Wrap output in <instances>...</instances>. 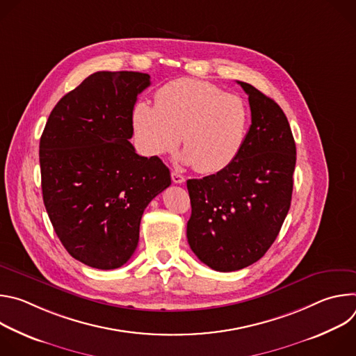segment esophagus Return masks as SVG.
Here are the masks:
<instances>
[{
  "label": "esophagus",
  "mask_w": 356,
  "mask_h": 356,
  "mask_svg": "<svg viewBox=\"0 0 356 356\" xmlns=\"http://www.w3.org/2000/svg\"><path fill=\"white\" fill-rule=\"evenodd\" d=\"M184 176L183 175H180V173H177V172H172V181L173 183H176V184H181V183H184Z\"/></svg>",
  "instance_id": "1"
}]
</instances>
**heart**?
<instances>
[{
  "mask_svg": "<svg viewBox=\"0 0 356 356\" xmlns=\"http://www.w3.org/2000/svg\"><path fill=\"white\" fill-rule=\"evenodd\" d=\"M131 122L145 155L170 154L181 140L183 162L211 175L228 168L241 154L250 111L241 97L210 81L177 79L156 91L155 106L138 101Z\"/></svg>",
  "mask_w": 356,
  "mask_h": 356,
  "instance_id": "heart-1",
  "label": "heart"
}]
</instances>
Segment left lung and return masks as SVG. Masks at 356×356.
<instances>
[{"label": "left lung", "instance_id": "obj_1", "mask_svg": "<svg viewBox=\"0 0 356 356\" xmlns=\"http://www.w3.org/2000/svg\"><path fill=\"white\" fill-rule=\"evenodd\" d=\"M250 127L238 158L224 170L187 180L191 217L187 241L195 257L218 272L259 261L289 213L296 143L283 110L253 86Z\"/></svg>", "mask_w": 356, "mask_h": 356}]
</instances>
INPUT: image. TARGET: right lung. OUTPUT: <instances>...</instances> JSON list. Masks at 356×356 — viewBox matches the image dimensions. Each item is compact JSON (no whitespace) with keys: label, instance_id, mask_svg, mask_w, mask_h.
<instances>
[{"label":"right lung","instance_id":"right-lung-1","mask_svg":"<svg viewBox=\"0 0 356 356\" xmlns=\"http://www.w3.org/2000/svg\"><path fill=\"white\" fill-rule=\"evenodd\" d=\"M150 76L97 72L50 113L39 143L43 202L70 255L95 269H117L138 246L149 202L172 183L158 158L139 156L131 115Z\"/></svg>","mask_w":356,"mask_h":356}]
</instances>
